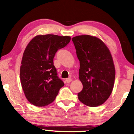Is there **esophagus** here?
<instances>
[{
  "mask_svg": "<svg viewBox=\"0 0 134 134\" xmlns=\"http://www.w3.org/2000/svg\"><path fill=\"white\" fill-rule=\"evenodd\" d=\"M66 82L67 83H70V82L72 81V79L71 78H67L66 79Z\"/></svg>",
  "mask_w": 134,
  "mask_h": 134,
  "instance_id": "34e87169",
  "label": "esophagus"
}]
</instances>
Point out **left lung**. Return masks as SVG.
<instances>
[{
  "instance_id": "1",
  "label": "left lung",
  "mask_w": 134,
  "mask_h": 134,
  "mask_svg": "<svg viewBox=\"0 0 134 134\" xmlns=\"http://www.w3.org/2000/svg\"><path fill=\"white\" fill-rule=\"evenodd\" d=\"M72 41L80 61L79 79L83 85L79 99L89 107L100 105L110 96L115 80L110 51L100 39L91 35H79Z\"/></svg>"
}]
</instances>
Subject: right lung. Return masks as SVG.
<instances>
[{
    "label": "right lung",
    "mask_w": 134,
    "mask_h": 134,
    "mask_svg": "<svg viewBox=\"0 0 134 134\" xmlns=\"http://www.w3.org/2000/svg\"><path fill=\"white\" fill-rule=\"evenodd\" d=\"M70 38L69 36L38 35L27 46L21 62L20 77L24 94L32 104L47 105L64 85L57 76L54 58L58 50L70 42Z\"/></svg>",
    "instance_id": "add662e5"
}]
</instances>
